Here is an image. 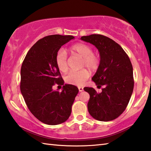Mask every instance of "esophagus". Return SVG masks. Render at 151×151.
Instances as JSON below:
<instances>
[{
	"instance_id": "34e87169",
	"label": "esophagus",
	"mask_w": 151,
	"mask_h": 151,
	"mask_svg": "<svg viewBox=\"0 0 151 151\" xmlns=\"http://www.w3.org/2000/svg\"><path fill=\"white\" fill-rule=\"evenodd\" d=\"M78 90H79V92H83V88L81 87V86H79L78 87Z\"/></svg>"
}]
</instances>
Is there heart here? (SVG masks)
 <instances>
[{
	"instance_id": "obj_1",
	"label": "heart",
	"mask_w": 151,
	"mask_h": 151,
	"mask_svg": "<svg viewBox=\"0 0 151 151\" xmlns=\"http://www.w3.org/2000/svg\"><path fill=\"white\" fill-rule=\"evenodd\" d=\"M73 53L83 57V66L86 67L90 70H96L100 65V59L96 55L93 53L91 47L84 43H77L70 48ZM55 62L59 69L65 72L68 69L67 55L64 49H60L57 52ZM89 77V73L86 69L81 70H72L65 76V81L70 84L81 86Z\"/></svg>"
}]
</instances>
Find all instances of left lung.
<instances>
[{"mask_svg":"<svg viewBox=\"0 0 151 151\" xmlns=\"http://www.w3.org/2000/svg\"><path fill=\"white\" fill-rule=\"evenodd\" d=\"M81 40L94 45L99 51L100 65L92 80L98 88L104 86L100 93L93 88H84L90 94L88 110L98 121H111L125 111L132 95V64L123 48L110 38L92 34Z\"/></svg>","mask_w":151,"mask_h":151,"instance_id":"8db88e82","label":"left lung"}]
</instances>
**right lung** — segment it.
Listing matches in <instances>:
<instances>
[{
  "label": "right lung",
  "mask_w": 151,
  "mask_h": 151,
  "mask_svg": "<svg viewBox=\"0 0 151 151\" xmlns=\"http://www.w3.org/2000/svg\"><path fill=\"white\" fill-rule=\"evenodd\" d=\"M74 38L61 35L44 37L30 48L22 65V94L31 113L45 124L66 122L78 92V88L72 84H65L61 92L53 90L55 84H64L55 62L57 52Z\"/></svg>",
  "instance_id": "right-lung-1"
}]
</instances>
